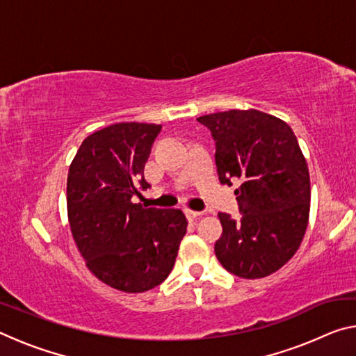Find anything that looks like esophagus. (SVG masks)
I'll list each match as a JSON object with an SVG mask.
<instances>
[{"label": "esophagus", "instance_id": "obj_1", "mask_svg": "<svg viewBox=\"0 0 356 356\" xmlns=\"http://www.w3.org/2000/svg\"><path fill=\"white\" fill-rule=\"evenodd\" d=\"M201 215H202L201 212H195V210H185V216H186V220H188V221L200 218Z\"/></svg>", "mask_w": 356, "mask_h": 356}]
</instances>
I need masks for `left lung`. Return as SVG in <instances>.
<instances>
[{
  "instance_id": "left-lung-1",
  "label": "left lung",
  "mask_w": 356,
  "mask_h": 356,
  "mask_svg": "<svg viewBox=\"0 0 356 356\" xmlns=\"http://www.w3.org/2000/svg\"><path fill=\"white\" fill-rule=\"evenodd\" d=\"M216 143L221 184L232 185L240 221L218 213L215 254L229 273L257 280L275 273L300 248L309 220L308 163L292 129L259 110H229L197 118Z\"/></svg>"
}]
</instances>
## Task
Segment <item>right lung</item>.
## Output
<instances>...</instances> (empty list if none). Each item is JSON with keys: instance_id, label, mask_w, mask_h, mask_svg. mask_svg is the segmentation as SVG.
I'll return each instance as SVG.
<instances>
[{"instance_id": "add662e5", "label": "right lung", "mask_w": 356, "mask_h": 356, "mask_svg": "<svg viewBox=\"0 0 356 356\" xmlns=\"http://www.w3.org/2000/svg\"><path fill=\"white\" fill-rule=\"evenodd\" d=\"M161 125L119 122L94 131L69 166L67 216L91 273L106 286L140 293L171 273L186 218L179 209L131 202L146 190L144 163Z\"/></svg>"}]
</instances>
